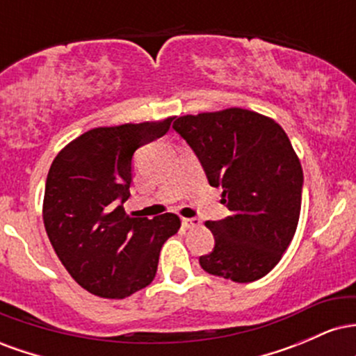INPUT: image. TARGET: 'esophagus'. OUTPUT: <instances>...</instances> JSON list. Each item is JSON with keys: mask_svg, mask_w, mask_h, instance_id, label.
Masks as SVG:
<instances>
[{"mask_svg": "<svg viewBox=\"0 0 356 356\" xmlns=\"http://www.w3.org/2000/svg\"><path fill=\"white\" fill-rule=\"evenodd\" d=\"M199 224H201V220L199 219H186L184 218L182 219V226L186 227V229H191V227H195V226H199Z\"/></svg>", "mask_w": 356, "mask_h": 356, "instance_id": "1", "label": "esophagus"}]
</instances>
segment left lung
I'll return each mask as SVG.
<instances>
[{
    "instance_id": "left-lung-1",
    "label": "left lung",
    "mask_w": 356,
    "mask_h": 356,
    "mask_svg": "<svg viewBox=\"0 0 356 356\" xmlns=\"http://www.w3.org/2000/svg\"><path fill=\"white\" fill-rule=\"evenodd\" d=\"M172 129L192 147L231 216L207 220L216 246L204 271L251 283L266 276L291 244L301 212L303 169L283 127L246 108L182 115Z\"/></svg>"
}]
</instances>
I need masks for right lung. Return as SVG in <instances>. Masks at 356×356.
Returning <instances> with one entry per match:
<instances>
[{"label":"right lung","instance_id":"1","mask_svg":"<svg viewBox=\"0 0 356 356\" xmlns=\"http://www.w3.org/2000/svg\"><path fill=\"white\" fill-rule=\"evenodd\" d=\"M172 118L95 127L65 145L48 170L44 229L65 269L92 295L124 300L149 286L162 244L181 227L172 212L147 219L124 211L134 152L165 136Z\"/></svg>","mask_w":356,"mask_h":356}]
</instances>
